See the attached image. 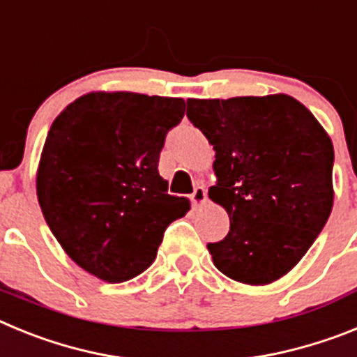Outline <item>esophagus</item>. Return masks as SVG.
Listing matches in <instances>:
<instances>
[{
	"label": "esophagus",
	"instance_id": "obj_1",
	"mask_svg": "<svg viewBox=\"0 0 357 357\" xmlns=\"http://www.w3.org/2000/svg\"><path fill=\"white\" fill-rule=\"evenodd\" d=\"M206 200H207L206 189L202 188V185H198V188L193 191V195H191V206L200 207V206H204V204H206Z\"/></svg>",
	"mask_w": 357,
	"mask_h": 357
}]
</instances>
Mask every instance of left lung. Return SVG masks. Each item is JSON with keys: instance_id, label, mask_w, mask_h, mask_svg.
I'll return each instance as SVG.
<instances>
[{"instance_id": "obj_1", "label": "left lung", "mask_w": 357, "mask_h": 357, "mask_svg": "<svg viewBox=\"0 0 357 357\" xmlns=\"http://www.w3.org/2000/svg\"><path fill=\"white\" fill-rule=\"evenodd\" d=\"M188 118L216 151L209 198L230 220L229 234L207 245L214 266L243 284L280 279L333 211V141L288 94L189 98Z\"/></svg>"}]
</instances>
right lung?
<instances>
[{
  "mask_svg": "<svg viewBox=\"0 0 357 357\" xmlns=\"http://www.w3.org/2000/svg\"><path fill=\"white\" fill-rule=\"evenodd\" d=\"M182 98L96 91L69 103L48 132L37 198L66 254L118 284L143 273L189 200L168 195L159 155L184 118Z\"/></svg>",
  "mask_w": 357,
  "mask_h": 357,
  "instance_id": "right-lung-1",
  "label": "right lung"
}]
</instances>
